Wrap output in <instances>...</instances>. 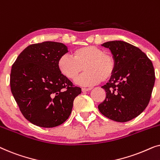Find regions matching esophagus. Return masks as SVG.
<instances>
[{
  "instance_id": "obj_1",
  "label": "esophagus",
  "mask_w": 160,
  "mask_h": 160,
  "mask_svg": "<svg viewBox=\"0 0 160 160\" xmlns=\"http://www.w3.org/2000/svg\"><path fill=\"white\" fill-rule=\"evenodd\" d=\"M89 90H91L90 88H82V91L83 92H84L89 91Z\"/></svg>"
}]
</instances>
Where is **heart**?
Listing matches in <instances>:
<instances>
[{"label": "heart", "instance_id": "b5f03b06", "mask_svg": "<svg viewBox=\"0 0 160 160\" xmlns=\"http://www.w3.org/2000/svg\"><path fill=\"white\" fill-rule=\"evenodd\" d=\"M58 71L69 80H76V83L82 86H92L98 84L100 81L107 82L111 79L115 73L117 61L114 56L107 53L101 48L87 46L74 50L72 58L63 54L57 62Z\"/></svg>", "mask_w": 160, "mask_h": 160}]
</instances>
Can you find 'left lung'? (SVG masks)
Masks as SVG:
<instances>
[{
    "mask_svg": "<svg viewBox=\"0 0 160 160\" xmlns=\"http://www.w3.org/2000/svg\"><path fill=\"white\" fill-rule=\"evenodd\" d=\"M108 48L117 61L115 73L101 87L106 99L98 109L105 117L119 122L137 117L147 107L155 82L153 64L139 48L122 41L102 44Z\"/></svg>",
    "mask_w": 160,
    "mask_h": 160,
    "instance_id": "obj_1",
    "label": "left lung"
}]
</instances>
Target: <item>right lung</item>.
Here are the masks:
<instances>
[{
  "label": "right lung",
  "instance_id": "obj_1",
  "mask_svg": "<svg viewBox=\"0 0 160 160\" xmlns=\"http://www.w3.org/2000/svg\"><path fill=\"white\" fill-rule=\"evenodd\" d=\"M68 51L54 41L26 47L12 65L11 90L19 110L30 122L41 128H54L68 119L80 87L58 71L57 62Z\"/></svg>",
  "mask_w": 160,
  "mask_h": 160
}]
</instances>
